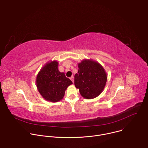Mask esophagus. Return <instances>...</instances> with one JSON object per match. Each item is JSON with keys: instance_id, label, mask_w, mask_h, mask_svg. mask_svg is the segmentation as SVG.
Segmentation results:
<instances>
[{"instance_id": "esophagus-1", "label": "esophagus", "mask_w": 148, "mask_h": 148, "mask_svg": "<svg viewBox=\"0 0 148 148\" xmlns=\"http://www.w3.org/2000/svg\"><path fill=\"white\" fill-rule=\"evenodd\" d=\"M70 79L72 81V82L74 83V77L73 76H72V77H70Z\"/></svg>"}]
</instances>
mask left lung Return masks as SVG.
I'll use <instances>...</instances> for the list:
<instances>
[{
	"label": "left lung",
	"instance_id": "obj_1",
	"mask_svg": "<svg viewBox=\"0 0 148 148\" xmlns=\"http://www.w3.org/2000/svg\"><path fill=\"white\" fill-rule=\"evenodd\" d=\"M78 73L74 75V84L81 95L86 99L98 97L103 91L107 76L97 62L85 60L78 64Z\"/></svg>",
	"mask_w": 148,
	"mask_h": 148
}]
</instances>
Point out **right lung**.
Here are the masks:
<instances>
[{"label": "right lung", "mask_w": 148, "mask_h": 148, "mask_svg": "<svg viewBox=\"0 0 148 148\" xmlns=\"http://www.w3.org/2000/svg\"><path fill=\"white\" fill-rule=\"evenodd\" d=\"M72 84L64 73L58 71V62L56 61L43 67L36 79L37 87L40 94L47 101L53 102L60 101L64 95L65 90Z\"/></svg>", "instance_id": "obj_1"}]
</instances>
